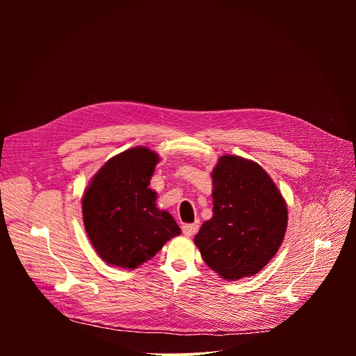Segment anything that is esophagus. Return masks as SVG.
I'll return each instance as SVG.
<instances>
[{"mask_svg": "<svg viewBox=\"0 0 356 356\" xmlns=\"http://www.w3.org/2000/svg\"><path fill=\"white\" fill-rule=\"evenodd\" d=\"M198 222H194V224H184L183 227H181V231H183V234L186 235V236H193L197 231H198Z\"/></svg>", "mask_w": 356, "mask_h": 356, "instance_id": "1", "label": "esophagus"}]
</instances>
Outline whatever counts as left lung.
Listing matches in <instances>:
<instances>
[{
	"mask_svg": "<svg viewBox=\"0 0 356 356\" xmlns=\"http://www.w3.org/2000/svg\"><path fill=\"white\" fill-rule=\"evenodd\" d=\"M211 176L213 217L201 225L194 243L222 279L257 275L283 242L284 198L258 163L239 156H221Z\"/></svg>",
	"mask_w": 356,
	"mask_h": 356,
	"instance_id": "1",
	"label": "left lung"
}]
</instances>
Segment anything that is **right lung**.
Returning <instances> with one entry per match:
<instances>
[{
    "mask_svg": "<svg viewBox=\"0 0 356 356\" xmlns=\"http://www.w3.org/2000/svg\"><path fill=\"white\" fill-rule=\"evenodd\" d=\"M159 156L147 147L128 149L92 177L83 197L86 232L108 265L135 269L180 234L168 211L156 209L149 188Z\"/></svg>",
    "mask_w": 356,
    "mask_h": 356,
    "instance_id": "right-lung-1",
    "label": "right lung"
}]
</instances>
